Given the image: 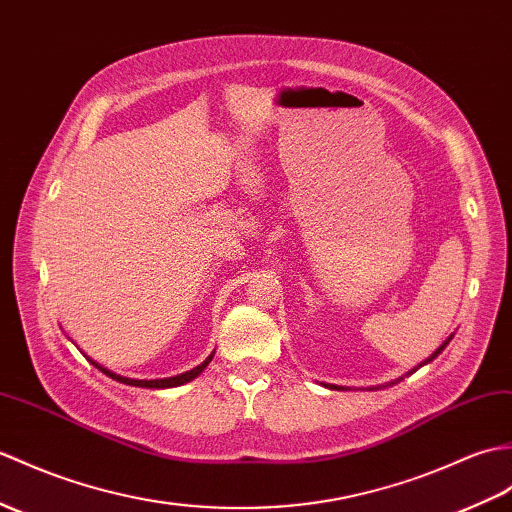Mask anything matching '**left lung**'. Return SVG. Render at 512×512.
<instances>
[{
  "label": "left lung",
  "instance_id": "obj_1",
  "mask_svg": "<svg viewBox=\"0 0 512 512\" xmlns=\"http://www.w3.org/2000/svg\"><path fill=\"white\" fill-rule=\"evenodd\" d=\"M451 338H454V334H451V336H449V338H447V340H445V342L441 344V347H438V349H436V351H434V353L430 355V358H427L425 362H421V364H419L417 368H421V366H425V364H430V362H432L434 358H438V355H441V353H443V349H445V347H447V344L451 342ZM417 368H412V371H410V373H414V371H417ZM401 379H403V377H399V379H397V382H401ZM397 382H390V384H397ZM390 384H388V386H390ZM325 386H327V388H331V390H347V388H344V386H336V384H325ZM371 390H373V388H371Z\"/></svg>",
  "mask_w": 512,
  "mask_h": 512
}]
</instances>
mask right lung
Instances as JSON below:
<instances>
[{
  "instance_id": "add662e5",
  "label": "right lung",
  "mask_w": 512,
  "mask_h": 512,
  "mask_svg": "<svg viewBox=\"0 0 512 512\" xmlns=\"http://www.w3.org/2000/svg\"><path fill=\"white\" fill-rule=\"evenodd\" d=\"M85 358L98 368V371H102L104 375H109L111 379H115V382H120V384H126V386H137V388H176V386H183V384H187V382H192V379H196L202 371H205L207 368V364L211 362V358H213V353L209 355V358L205 360V362H200L196 368H192V371H185V373H181V375H174V377H163V379H130V377H124V375H117V373H113V371H109V368H104L102 364H98L95 360H91L89 355H85Z\"/></svg>"
}]
</instances>
